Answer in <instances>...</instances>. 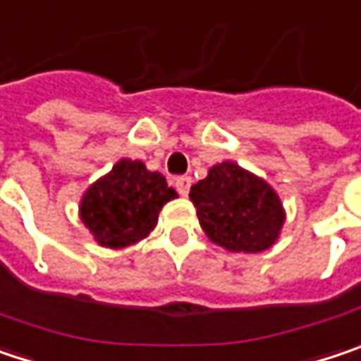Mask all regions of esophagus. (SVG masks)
Returning a JSON list of instances; mask_svg holds the SVG:
<instances>
[{"label":"esophagus","mask_w":361,"mask_h":361,"mask_svg":"<svg viewBox=\"0 0 361 361\" xmlns=\"http://www.w3.org/2000/svg\"><path fill=\"white\" fill-rule=\"evenodd\" d=\"M191 185H193L191 176H178V178H174V187H176V191L183 195V197H187V195H189V191H191Z\"/></svg>","instance_id":"obj_1"}]
</instances>
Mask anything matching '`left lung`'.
Listing matches in <instances>:
<instances>
[{"label": "left lung", "instance_id": "left-lung-1", "mask_svg": "<svg viewBox=\"0 0 361 361\" xmlns=\"http://www.w3.org/2000/svg\"><path fill=\"white\" fill-rule=\"evenodd\" d=\"M197 218L216 245L232 252H261L275 245L286 212L269 185L234 162L209 168L191 187Z\"/></svg>", "mask_w": 361, "mask_h": 361}]
</instances>
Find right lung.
I'll return each instance as SVG.
<instances>
[{
  "label": "right lung",
  "mask_w": 361,
  "mask_h": 361,
  "mask_svg": "<svg viewBox=\"0 0 361 361\" xmlns=\"http://www.w3.org/2000/svg\"><path fill=\"white\" fill-rule=\"evenodd\" d=\"M174 197L176 191L160 172L123 158L84 193L80 218L98 245L125 248L156 228L160 209Z\"/></svg>",
  "instance_id": "right-lung-1"
}]
</instances>
